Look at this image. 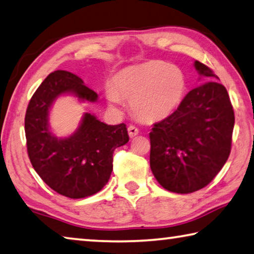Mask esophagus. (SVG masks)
<instances>
[{"label": "esophagus", "instance_id": "esophagus-1", "mask_svg": "<svg viewBox=\"0 0 254 254\" xmlns=\"http://www.w3.org/2000/svg\"><path fill=\"white\" fill-rule=\"evenodd\" d=\"M127 131H128V135H130V138H134L135 135L139 134V128L134 126L128 127Z\"/></svg>", "mask_w": 254, "mask_h": 254}]
</instances>
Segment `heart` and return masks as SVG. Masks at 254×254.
<instances>
[{
    "instance_id": "heart-1",
    "label": "heart",
    "mask_w": 254,
    "mask_h": 254,
    "mask_svg": "<svg viewBox=\"0 0 254 254\" xmlns=\"http://www.w3.org/2000/svg\"><path fill=\"white\" fill-rule=\"evenodd\" d=\"M187 78L179 66L163 61H149L128 66L113 78V89L107 90L112 105L131 100L134 115L144 121L166 119L182 102Z\"/></svg>"
}]
</instances>
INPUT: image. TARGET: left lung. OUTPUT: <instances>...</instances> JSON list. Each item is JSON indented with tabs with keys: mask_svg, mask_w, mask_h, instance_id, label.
Listing matches in <instances>:
<instances>
[{
	"mask_svg": "<svg viewBox=\"0 0 254 254\" xmlns=\"http://www.w3.org/2000/svg\"><path fill=\"white\" fill-rule=\"evenodd\" d=\"M200 75L217 78L199 61ZM234 110L223 84L209 81L192 89L173 114L154 124L150 168L164 189L185 194L211 182L231 154Z\"/></svg>",
	"mask_w": 254,
	"mask_h": 254,
	"instance_id": "obj_1",
	"label": "left lung"
}]
</instances>
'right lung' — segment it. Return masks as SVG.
<instances>
[{"instance_id": "obj_1", "label": "right lung", "mask_w": 254, "mask_h": 254, "mask_svg": "<svg viewBox=\"0 0 254 254\" xmlns=\"http://www.w3.org/2000/svg\"><path fill=\"white\" fill-rule=\"evenodd\" d=\"M73 94L96 102L98 95L71 72L47 75L28 104L25 118L27 151L34 170L52 190L71 199L95 194L105 187L113 171V154L128 141L127 126H107L86 113L78 130L59 139L48 127L54 100Z\"/></svg>"}]
</instances>
